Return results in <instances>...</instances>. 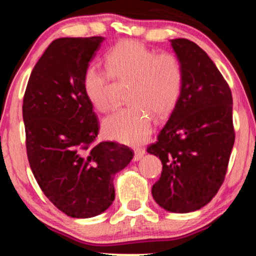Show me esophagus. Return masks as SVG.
Here are the masks:
<instances>
[{
    "label": "esophagus",
    "mask_w": 256,
    "mask_h": 256,
    "mask_svg": "<svg viewBox=\"0 0 256 256\" xmlns=\"http://www.w3.org/2000/svg\"><path fill=\"white\" fill-rule=\"evenodd\" d=\"M134 152H135V155H134V160H140L142 158L143 156H144L146 150H144V149H142V148H136V149L134 150Z\"/></svg>",
    "instance_id": "obj_1"
}]
</instances>
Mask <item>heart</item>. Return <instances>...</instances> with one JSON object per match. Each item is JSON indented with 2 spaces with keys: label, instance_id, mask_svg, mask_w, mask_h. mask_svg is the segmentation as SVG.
I'll return each instance as SVG.
<instances>
[{
  "label": "heart",
  "instance_id": "b5f03b06",
  "mask_svg": "<svg viewBox=\"0 0 256 256\" xmlns=\"http://www.w3.org/2000/svg\"><path fill=\"white\" fill-rule=\"evenodd\" d=\"M106 70L90 65L82 76L84 93L98 110L116 106L113 79L130 82V106L108 116L102 124L104 135L124 144L144 142L152 132V116L169 115L180 100L184 70L180 58L170 52L157 54L136 40H124L104 56Z\"/></svg>",
  "mask_w": 256,
  "mask_h": 256
}]
</instances>
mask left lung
I'll return each instance as SVG.
<instances>
[{"mask_svg":"<svg viewBox=\"0 0 256 256\" xmlns=\"http://www.w3.org/2000/svg\"><path fill=\"white\" fill-rule=\"evenodd\" d=\"M183 65V90L169 120L146 152L163 164L152 194L160 208L188 213L208 204L222 186L236 134L230 88L194 42L171 40Z\"/></svg>","mask_w":256,"mask_h":256,"instance_id":"obj_1","label":"left lung"}]
</instances>
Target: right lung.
<instances>
[{"label":"right lung","instance_id":"obj_1","mask_svg":"<svg viewBox=\"0 0 256 256\" xmlns=\"http://www.w3.org/2000/svg\"><path fill=\"white\" fill-rule=\"evenodd\" d=\"M104 38H58L34 65L23 99L28 160L52 204L72 218H92L115 199L114 174L132 152L115 142L96 143L99 120L82 76Z\"/></svg>","mask_w":256,"mask_h":256}]
</instances>
